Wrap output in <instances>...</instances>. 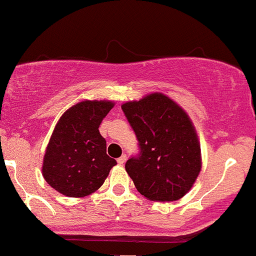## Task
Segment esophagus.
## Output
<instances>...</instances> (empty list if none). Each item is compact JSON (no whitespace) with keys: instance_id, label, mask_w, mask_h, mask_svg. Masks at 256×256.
Wrapping results in <instances>:
<instances>
[{"instance_id":"obj_1","label":"esophagus","mask_w":256,"mask_h":256,"mask_svg":"<svg viewBox=\"0 0 256 256\" xmlns=\"http://www.w3.org/2000/svg\"><path fill=\"white\" fill-rule=\"evenodd\" d=\"M126 158H128V156H126L125 154L122 155V156H120V158H118V164H119V165H124L125 161H126Z\"/></svg>"}]
</instances>
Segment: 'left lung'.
<instances>
[{"label":"left lung","mask_w":256,"mask_h":256,"mask_svg":"<svg viewBox=\"0 0 256 256\" xmlns=\"http://www.w3.org/2000/svg\"><path fill=\"white\" fill-rule=\"evenodd\" d=\"M140 152L125 168L136 189L152 201H176L201 171V148L188 114L162 94L122 106Z\"/></svg>","instance_id":"8db88e82"}]
</instances>
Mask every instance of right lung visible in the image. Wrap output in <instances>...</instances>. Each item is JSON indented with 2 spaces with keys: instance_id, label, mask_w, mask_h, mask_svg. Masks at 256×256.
Segmentation results:
<instances>
[{
  "instance_id": "obj_1",
  "label": "right lung",
  "mask_w": 256,
  "mask_h": 256,
  "mask_svg": "<svg viewBox=\"0 0 256 256\" xmlns=\"http://www.w3.org/2000/svg\"><path fill=\"white\" fill-rule=\"evenodd\" d=\"M113 106L110 101L79 102L58 120L42 167L44 179L56 192L70 198L90 195L116 165L98 131Z\"/></svg>"
}]
</instances>
